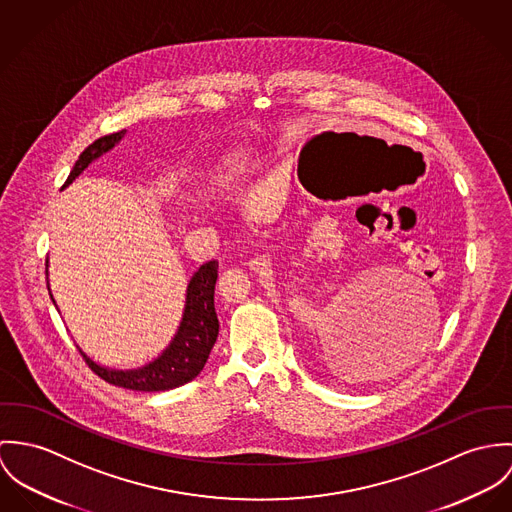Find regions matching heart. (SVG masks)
Listing matches in <instances>:
<instances>
[{
  "label": "heart",
  "instance_id": "b5f03b06",
  "mask_svg": "<svg viewBox=\"0 0 512 512\" xmlns=\"http://www.w3.org/2000/svg\"><path fill=\"white\" fill-rule=\"evenodd\" d=\"M251 169V159L243 151H235L228 155L216 172V188H229L237 180H241Z\"/></svg>",
  "mask_w": 512,
  "mask_h": 512
}]
</instances>
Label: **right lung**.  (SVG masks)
Listing matches in <instances>:
<instances>
[{"label": "right lung", "instance_id": "add662e5", "mask_svg": "<svg viewBox=\"0 0 512 512\" xmlns=\"http://www.w3.org/2000/svg\"><path fill=\"white\" fill-rule=\"evenodd\" d=\"M125 137V129L100 137L92 145H88L82 155L78 157L74 169L68 174L62 188L72 184L82 172L88 169V165L108 151H112L115 145ZM49 263V261H47ZM49 267V265H47ZM49 275V271H47ZM218 281V263L208 261L200 265V269L190 277L186 286V298H184V310L180 324L174 332L171 343L155 357L153 361L145 363L137 369H112L106 365L96 363L82 347L78 345L82 357L86 359L88 367L102 377L106 383L131 389V391H143V393H157V391H171L180 385L190 383L194 377L200 375L204 369L210 351L218 340L220 322L214 308V288ZM51 300L53 292L47 283ZM57 306V302H55Z\"/></svg>", "mask_w": 512, "mask_h": 512}]
</instances>
